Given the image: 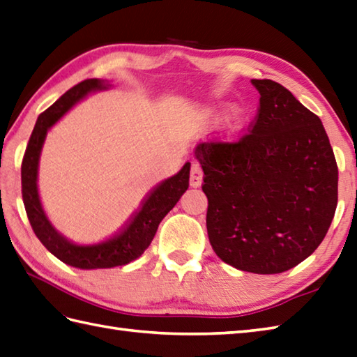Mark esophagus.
<instances>
[{
	"mask_svg": "<svg viewBox=\"0 0 357 357\" xmlns=\"http://www.w3.org/2000/svg\"><path fill=\"white\" fill-rule=\"evenodd\" d=\"M202 175H204V172H202V167H201V164L199 162H193L192 164V169H190V185L192 187H201V184H202Z\"/></svg>",
	"mask_w": 357,
	"mask_h": 357,
	"instance_id": "obj_1",
	"label": "esophagus"
}]
</instances>
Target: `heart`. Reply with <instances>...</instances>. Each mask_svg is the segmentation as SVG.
Returning a JSON list of instances; mask_svg holds the SVG:
<instances>
[{
	"mask_svg": "<svg viewBox=\"0 0 357 357\" xmlns=\"http://www.w3.org/2000/svg\"><path fill=\"white\" fill-rule=\"evenodd\" d=\"M243 126V119L242 117H240V115H237V117L234 119V123H233V126H231V128H233V130H238L240 128H242Z\"/></svg>",
	"mask_w": 357,
	"mask_h": 357,
	"instance_id": "obj_1",
	"label": "heart"
}]
</instances>
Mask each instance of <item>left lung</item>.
Here are the masks:
<instances>
[{
	"label": "left lung",
	"mask_w": 357,
	"mask_h": 357,
	"mask_svg": "<svg viewBox=\"0 0 357 357\" xmlns=\"http://www.w3.org/2000/svg\"><path fill=\"white\" fill-rule=\"evenodd\" d=\"M260 102L236 141H204L196 158L214 252L236 269L280 273L324 240L337 205V164L318 115L291 91L252 79Z\"/></svg>",
	"instance_id": "1"
}]
</instances>
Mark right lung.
<instances>
[{"label":"right lung","instance_id":"1","mask_svg":"<svg viewBox=\"0 0 357 357\" xmlns=\"http://www.w3.org/2000/svg\"><path fill=\"white\" fill-rule=\"evenodd\" d=\"M105 84L97 79H86L66 93L38 117L21 164L22 201L30 225L47 250L61 261L80 269H106L128 264L138 259L153 240L160 222L165 218L179 197L188 188L190 162H185L176 175L160 182L141 202L126 225L119 233L93 245H79L62 237L53 228L43 210L38 195V164L47 130L59 120L70 107L91 91L102 89Z\"/></svg>","mask_w":357,"mask_h":357}]
</instances>
